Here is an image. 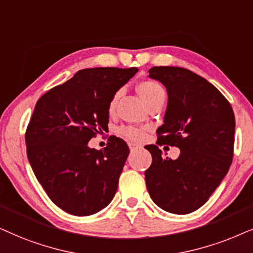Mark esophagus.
I'll use <instances>...</instances> for the list:
<instances>
[{
    "mask_svg": "<svg viewBox=\"0 0 253 253\" xmlns=\"http://www.w3.org/2000/svg\"><path fill=\"white\" fill-rule=\"evenodd\" d=\"M128 146H129V149H130V151L137 150V149H139V148H140V146H137V144H135V143H129Z\"/></svg>",
    "mask_w": 253,
    "mask_h": 253,
    "instance_id": "34e87169",
    "label": "esophagus"
}]
</instances>
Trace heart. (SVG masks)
Listing matches in <instances>:
<instances>
[{
  "label": "heart",
  "mask_w": 253,
  "mask_h": 253,
  "mask_svg": "<svg viewBox=\"0 0 253 253\" xmlns=\"http://www.w3.org/2000/svg\"><path fill=\"white\" fill-rule=\"evenodd\" d=\"M137 91L142 97L144 102L149 104L154 100L157 99H166L167 91L166 87L162 85V83L158 82L156 80H146L142 81L139 85H137ZM121 90H118L113 93V96L111 97L109 105H107V112L110 114H113L116 112L118 100L120 98ZM118 134L121 135L125 139L130 140V141H141L144 137V129L141 127L136 126H120L118 128Z\"/></svg>",
  "instance_id": "heart-1"
}]
</instances>
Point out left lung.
Here are the masks:
<instances>
[{"label":"left lung","instance_id":"obj_1","mask_svg":"<svg viewBox=\"0 0 253 253\" xmlns=\"http://www.w3.org/2000/svg\"><path fill=\"white\" fill-rule=\"evenodd\" d=\"M149 77L167 87L169 102L153 162L144 172L150 198L162 210L188 214L207 203L227 174L234 156L235 116L228 99L213 84L180 67H153ZM178 146L173 161L158 145Z\"/></svg>","mask_w":253,"mask_h":253}]
</instances>
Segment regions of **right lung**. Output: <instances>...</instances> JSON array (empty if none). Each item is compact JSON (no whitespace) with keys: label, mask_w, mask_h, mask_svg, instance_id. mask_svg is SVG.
I'll list each match as a JSON object with an SVG mask.
<instances>
[{"label":"right lung","mask_w":253,"mask_h":253,"mask_svg":"<svg viewBox=\"0 0 253 253\" xmlns=\"http://www.w3.org/2000/svg\"><path fill=\"white\" fill-rule=\"evenodd\" d=\"M137 72L82 69L37 102L26 127V154L49 199L67 213L87 216L113 199L129 148L114 135L100 150L87 142L107 128L111 97Z\"/></svg>","instance_id":"1"}]
</instances>
